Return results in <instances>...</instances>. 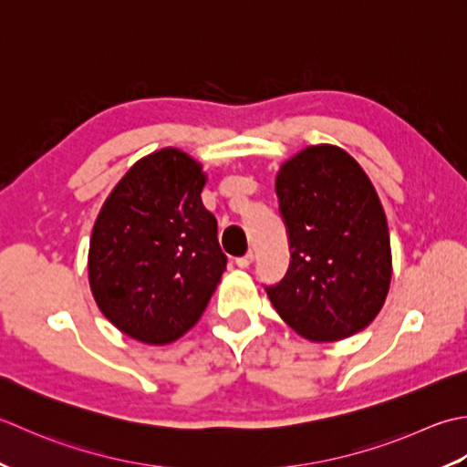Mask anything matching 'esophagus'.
<instances>
[{"instance_id":"obj_1","label":"esophagus","mask_w":467,"mask_h":467,"mask_svg":"<svg viewBox=\"0 0 467 467\" xmlns=\"http://www.w3.org/2000/svg\"><path fill=\"white\" fill-rule=\"evenodd\" d=\"M252 262H254V254L252 252H247L245 255H242V258H235L237 268H247V265H250Z\"/></svg>"}]
</instances>
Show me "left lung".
<instances>
[{
  "label": "left lung",
  "mask_w": 467,
  "mask_h": 467,
  "mask_svg": "<svg viewBox=\"0 0 467 467\" xmlns=\"http://www.w3.org/2000/svg\"><path fill=\"white\" fill-rule=\"evenodd\" d=\"M275 193L292 250L286 278L265 288L275 312L312 342L357 335L383 308L393 274L373 183L345 149L312 145L284 161Z\"/></svg>",
  "instance_id": "8db88e82"
}]
</instances>
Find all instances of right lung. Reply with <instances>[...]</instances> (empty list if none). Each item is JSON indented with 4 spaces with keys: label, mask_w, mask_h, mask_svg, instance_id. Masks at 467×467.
<instances>
[{
    "label": "right lung",
    "mask_w": 467,
    "mask_h": 467,
    "mask_svg": "<svg viewBox=\"0 0 467 467\" xmlns=\"http://www.w3.org/2000/svg\"><path fill=\"white\" fill-rule=\"evenodd\" d=\"M205 181L185 150H155L114 185L94 222L92 296L145 345H169L193 328L225 272L217 222L202 202Z\"/></svg>",
    "instance_id": "1"
}]
</instances>
